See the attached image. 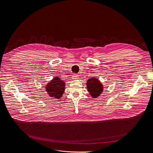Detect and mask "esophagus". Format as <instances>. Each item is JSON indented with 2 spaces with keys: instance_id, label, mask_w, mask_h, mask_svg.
I'll list each match as a JSON object with an SVG mask.
<instances>
[{
  "instance_id": "esophagus-1",
  "label": "esophagus",
  "mask_w": 153,
  "mask_h": 153,
  "mask_svg": "<svg viewBox=\"0 0 153 153\" xmlns=\"http://www.w3.org/2000/svg\"><path fill=\"white\" fill-rule=\"evenodd\" d=\"M72 77H73V79H78V78H79V76H78V75H76V74H73Z\"/></svg>"
}]
</instances>
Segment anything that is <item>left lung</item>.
<instances>
[{"label":"left lung","instance_id":"1","mask_svg":"<svg viewBox=\"0 0 153 153\" xmlns=\"http://www.w3.org/2000/svg\"><path fill=\"white\" fill-rule=\"evenodd\" d=\"M87 88L93 98L100 96L104 90V85L97 78L92 77L87 81Z\"/></svg>","mask_w":153,"mask_h":153}]
</instances>
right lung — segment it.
Wrapping results in <instances>:
<instances>
[{
  "label": "right lung",
  "mask_w": 153,
  "mask_h": 153,
  "mask_svg": "<svg viewBox=\"0 0 153 153\" xmlns=\"http://www.w3.org/2000/svg\"><path fill=\"white\" fill-rule=\"evenodd\" d=\"M65 82L59 76L55 77L45 85V90L51 98L60 99L62 97L65 90Z\"/></svg>",
  "instance_id": "obj_1"
}]
</instances>
